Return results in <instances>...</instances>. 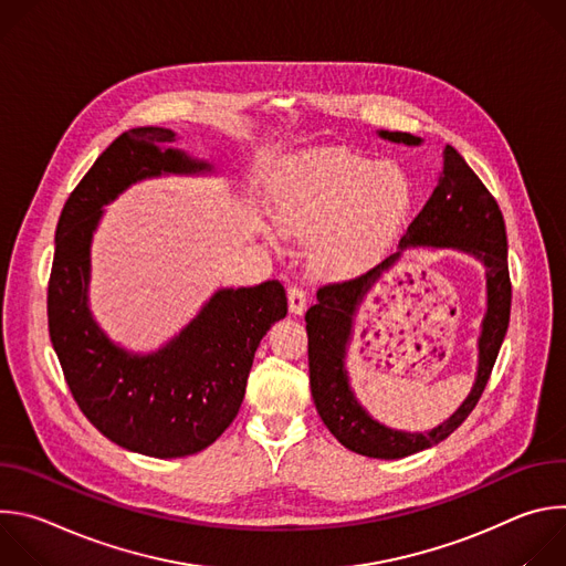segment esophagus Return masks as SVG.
<instances>
[{
	"label": "esophagus",
	"mask_w": 566,
	"mask_h": 566,
	"mask_svg": "<svg viewBox=\"0 0 566 566\" xmlns=\"http://www.w3.org/2000/svg\"><path fill=\"white\" fill-rule=\"evenodd\" d=\"M289 311L293 315H302L306 311V293L300 286L289 289Z\"/></svg>",
	"instance_id": "34e87169"
}]
</instances>
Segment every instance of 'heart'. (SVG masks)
<instances>
[{
	"instance_id": "b5f03b06",
	"label": "heart",
	"mask_w": 566,
	"mask_h": 566,
	"mask_svg": "<svg viewBox=\"0 0 566 566\" xmlns=\"http://www.w3.org/2000/svg\"><path fill=\"white\" fill-rule=\"evenodd\" d=\"M412 199V184L394 160L322 151L300 156L284 170L273 219L289 237H313L308 266L317 275L354 277L391 249Z\"/></svg>"
}]
</instances>
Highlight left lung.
Segmentation results:
<instances>
[{"label":"left lung","mask_w":566,"mask_h":566,"mask_svg":"<svg viewBox=\"0 0 566 566\" xmlns=\"http://www.w3.org/2000/svg\"><path fill=\"white\" fill-rule=\"evenodd\" d=\"M391 143L421 145L408 132H378ZM452 248L472 254L488 269V315L478 342L480 363L475 385L458 412L428 433L394 431L376 422L357 402L344 367L353 337V319L368 289L406 248ZM308 380L319 419L352 452L374 459H402L448 439L474 410L486 387L511 319L509 241L502 210L495 197L470 170L463 156L448 145L443 166L423 210L402 234L398 251L365 275L317 289V302L306 311Z\"/></svg>","instance_id":"obj_1"}]
</instances>
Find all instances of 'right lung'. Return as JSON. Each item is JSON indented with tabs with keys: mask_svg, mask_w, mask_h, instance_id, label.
Segmentation results:
<instances>
[{
	"mask_svg": "<svg viewBox=\"0 0 566 566\" xmlns=\"http://www.w3.org/2000/svg\"><path fill=\"white\" fill-rule=\"evenodd\" d=\"M166 127L120 134L66 199L49 280V336L77 408L116 446L177 459L214 443L237 417L260 340L286 315L277 280L219 289L172 340L134 354L107 338L90 308L92 239L129 186L164 175H208V160L172 147Z\"/></svg>",
	"mask_w": 566,
	"mask_h": 566,
	"instance_id": "right-lung-1",
	"label": "right lung"
}]
</instances>
